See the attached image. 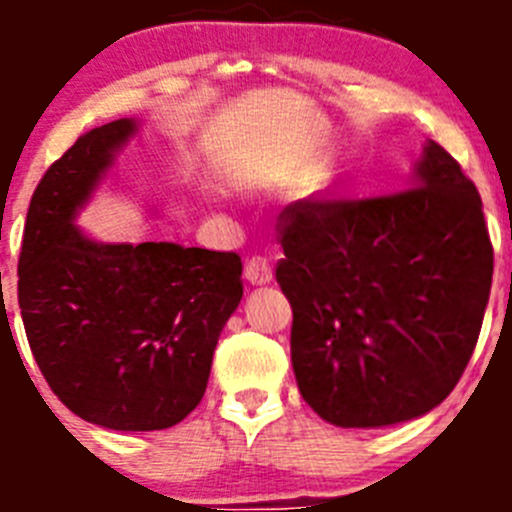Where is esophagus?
Segmentation results:
<instances>
[{
  "label": "esophagus",
  "instance_id": "34e87169",
  "mask_svg": "<svg viewBox=\"0 0 512 512\" xmlns=\"http://www.w3.org/2000/svg\"><path fill=\"white\" fill-rule=\"evenodd\" d=\"M243 277H246V282L253 284V287H264V284L271 282V264L266 259H261V256H256V259H251L246 264Z\"/></svg>",
  "mask_w": 512,
  "mask_h": 512
}]
</instances>
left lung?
Instances as JSON below:
<instances>
[{"instance_id":"left-lung-1","label":"left lung","mask_w":512,"mask_h":512,"mask_svg":"<svg viewBox=\"0 0 512 512\" xmlns=\"http://www.w3.org/2000/svg\"><path fill=\"white\" fill-rule=\"evenodd\" d=\"M408 187L282 212L292 369L302 400L338 428L431 413L477 346L492 287L477 187L436 140Z\"/></svg>"}]
</instances>
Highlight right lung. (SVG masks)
<instances>
[{"instance_id":"obj_1","label":"right lung","mask_w":512,"mask_h":512,"mask_svg":"<svg viewBox=\"0 0 512 512\" xmlns=\"http://www.w3.org/2000/svg\"><path fill=\"white\" fill-rule=\"evenodd\" d=\"M138 130L133 117L107 122L45 171L17 266L45 382L71 413L110 431H164L200 405L217 338L243 297L238 253L102 243L76 225Z\"/></svg>"}]
</instances>
